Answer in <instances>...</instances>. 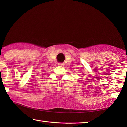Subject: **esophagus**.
<instances>
[{"label": "esophagus", "mask_w": 127, "mask_h": 127, "mask_svg": "<svg viewBox=\"0 0 127 127\" xmlns=\"http://www.w3.org/2000/svg\"><path fill=\"white\" fill-rule=\"evenodd\" d=\"M58 65H60V66H63L64 65V63H58Z\"/></svg>", "instance_id": "obj_1"}]
</instances>
